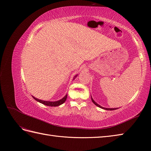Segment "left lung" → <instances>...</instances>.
I'll use <instances>...</instances> for the list:
<instances>
[{
	"instance_id": "obj_1",
	"label": "left lung",
	"mask_w": 151,
	"mask_h": 151,
	"mask_svg": "<svg viewBox=\"0 0 151 151\" xmlns=\"http://www.w3.org/2000/svg\"><path fill=\"white\" fill-rule=\"evenodd\" d=\"M91 100H92V101H93V103L95 105H96V106H98L99 107H100V108H101V109H105V110H116V109H107V108H104V107H102V106H101L100 105H99V104H97L96 102L93 100V99L91 98Z\"/></svg>"
}]
</instances>
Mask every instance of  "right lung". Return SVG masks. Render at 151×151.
Returning <instances> with one entry per match:
<instances>
[{
	"label": "right lung",
	"mask_w": 151,
	"mask_h": 151,
	"mask_svg": "<svg viewBox=\"0 0 151 151\" xmlns=\"http://www.w3.org/2000/svg\"><path fill=\"white\" fill-rule=\"evenodd\" d=\"M75 76V77H76ZM33 97V99L36 100V101L40 102V103L45 105H47V106H59L61 104H63L64 102L66 101V99H67V95H65V96L63 97V98L60 100H58V101H44V100H39L36 98H35V97Z\"/></svg>",
	"instance_id": "add662e5"
}]
</instances>
